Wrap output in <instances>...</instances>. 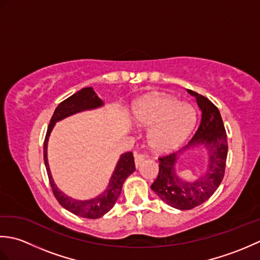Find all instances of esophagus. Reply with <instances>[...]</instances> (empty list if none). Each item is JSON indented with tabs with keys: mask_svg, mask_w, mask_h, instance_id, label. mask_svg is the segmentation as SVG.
Masks as SVG:
<instances>
[{
	"mask_svg": "<svg viewBox=\"0 0 260 260\" xmlns=\"http://www.w3.org/2000/svg\"><path fill=\"white\" fill-rule=\"evenodd\" d=\"M134 156H135V165L136 167H139V165L144 161L145 159V154H143V153H135L134 154Z\"/></svg>",
	"mask_w": 260,
	"mask_h": 260,
	"instance_id": "1",
	"label": "esophagus"
}]
</instances>
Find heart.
I'll use <instances>...</instances> for the list:
<instances>
[{
    "instance_id": "1",
    "label": "heart",
    "mask_w": 260,
    "mask_h": 260,
    "mask_svg": "<svg viewBox=\"0 0 260 260\" xmlns=\"http://www.w3.org/2000/svg\"><path fill=\"white\" fill-rule=\"evenodd\" d=\"M134 117L140 125L154 126L150 133L151 145L157 151H167L180 145L189 136L197 115L191 105L158 95L137 103Z\"/></svg>"
}]
</instances>
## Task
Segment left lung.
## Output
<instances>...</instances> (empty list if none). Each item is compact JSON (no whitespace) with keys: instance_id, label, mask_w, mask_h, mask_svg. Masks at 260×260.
Listing matches in <instances>:
<instances>
[{"instance_id":"1","label":"left lung","mask_w":260,"mask_h":260,"mask_svg":"<svg viewBox=\"0 0 260 260\" xmlns=\"http://www.w3.org/2000/svg\"><path fill=\"white\" fill-rule=\"evenodd\" d=\"M187 91L197 98L202 114L194 135L181 150L192 145L204 144L209 151V169L194 182H184L176 175L174 168L176 155L180 151L164 154L158 157V175L151 185V189L165 203L180 210H190L200 206L213 194L224 176L228 154L227 133L218 107L200 93Z\"/></svg>"}]
</instances>
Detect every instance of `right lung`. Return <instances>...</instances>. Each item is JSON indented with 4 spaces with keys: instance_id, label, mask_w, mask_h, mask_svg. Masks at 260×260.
I'll return each instance as SVG.
<instances>
[{
    "instance_id": "right-lung-1",
    "label": "right lung",
    "mask_w": 260,
    "mask_h": 260,
    "mask_svg": "<svg viewBox=\"0 0 260 260\" xmlns=\"http://www.w3.org/2000/svg\"><path fill=\"white\" fill-rule=\"evenodd\" d=\"M103 105V102L98 98V96L92 90L91 87L82 88L81 90L77 91L73 96L64 99L63 102L58 105V107L54 110L52 117L50 119V124L48 126L45 143H43V158H45V164L49 178V183H50L51 190L54 198L61 206L67 209L68 211L76 215H79L82 218L87 219H97L101 218L102 215L107 213L110 209L114 207L115 202L120 194L121 187H123L124 181L135 171V162L134 156L132 152H127L120 156L119 161L116 165L114 174L110 179L109 184L106 191L99 197L91 199L87 201H77L75 199H71L60 191L56 184L53 183V180L50 174V169H49L48 157H47V145L49 135L51 133L56 121L62 119L67 116L73 115L75 113L81 112V110L96 108Z\"/></svg>"
}]
</instances>
